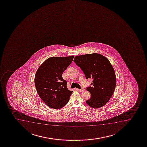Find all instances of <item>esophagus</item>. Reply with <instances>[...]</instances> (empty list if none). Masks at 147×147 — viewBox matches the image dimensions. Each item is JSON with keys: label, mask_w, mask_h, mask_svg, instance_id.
<instances>
[{"label": "esophagus", "mask_w": 147, "mask_h": 147, "mask_svg": "<svg viewBox=\"0 0 147 147\" xmlns=\"http://www.w3.org/2000/svg\"><path fill=\"white\" fill-rule=\"evenodd\" d=\"M76 90H78V91H79V92H83L84 90V88H82V89H79V88H76Z\"/></svg>", "instance_id": "1"}]
</instances>
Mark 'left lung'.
Masks as SVG:
<instances>
[{
	"mask_svg": "<svg viewBox=\"0 0 147 147\" xmlns=\"http://www.w3.org/2000/svg\"><path fill=\"white\" fill-rule=\"evenodd\" d=\"M74 61L86 79H93L92 86L86 88L91 94L86 104L94 109L103 107L109 101L116 87V74L112 64L108 59L97 53L77 55Z\"/></svg>",
	"mask_w": 147,
	"mask_h": 147,
	"instance_id": "8db88e82",
	"label": "left lung"
}]
</instances>
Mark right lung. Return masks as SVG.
Segmentation results:
<instances>
[{"instance_id":"1","label":"right lung","mask_w":147,"mask_h":147,"mask_svg":"<svg viewBox=\"0 0 147 147\" xmlns=\"http://www.w3.org/2000/svg\"><path fill=\"white\" fill-rule=\"evenodd\" d=\"M74 55L51 57L39 66L35 75L34 83L38 95L47 106L61 109L69 101L73 91L67 88L62 78L64 70L72 62Z\"/></svg>"}]
</instances>
